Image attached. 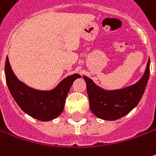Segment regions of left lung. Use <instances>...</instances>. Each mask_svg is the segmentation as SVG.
<instances>
[{"instance_id":"8db88e82","label":"left lung","mask_w":156,"mask_h":156,"mask_svg":"<svg viewBox=\"0 0 156 156\" xmlns=\"http://www.w3.org/2000/svg\"><path fill=\"white\" fill-rule=\"evenodd\" d=\"M149 65L148 60L144 75L136 84L114 91L101 89L85 76L91 112L105 120H115L131 112L138 105L145 91L150 73Z\"/></svg>"}]
</instances>
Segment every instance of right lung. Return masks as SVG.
<instances>
[{
    "instance_id": "add662e5",
    "label": "right lung",
    "mask_w": 156,
    "mask_h": 156,
    "mask_svg": "<svg viewBox=\"0 0 156 156\" xmlns=\"http://www.w3.org/2000/svg\"><path fill=\"white\" fill-rule=\"evenodd\" d=\"M5 76L9 90L17 105L24 112L41 121L51 120L62 113L72 83L81 78L79 74H73L65 78L54 90L37 91L17 79L8 57L5 63Z\"/></svg>"
}]
</instances>
